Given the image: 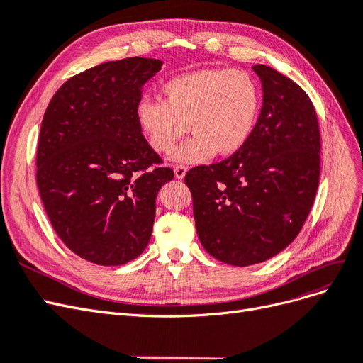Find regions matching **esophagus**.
I'll return each mask as SVG.
<instances>
[{"label":"esophagus","instance_id":"1","mask_svg":"<svg viewBox=\"0 0 363 363\" xmlns=\"http://www.w3.org/2000/svg\"><path fill=\"white\" fill-rule=\"evenodd\" d=\"M186 172H188V168L183 167V164H177V167H174V175H175V179L183 180Z\"/></svg>","mask_w":363,"mask_h":363}]
</instances>
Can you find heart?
<instances>
[{"label":"heart","mask_w":363,"mask_h":363,"mask_svg":"<svg viewBox=\"0 0 363 363\" xmlns=\"http://www.w3.org/2000/svg\"><path fill=\"white\" fill-rule=\"evenodd\" d=\"M163 101L140 98L139 130L159 155L169 152L189 130L194 133L171 159L204 163L216 152L232 156L250 140L260 115L262 92L245 71L200 69L180 74L162 86Z\"/></svg>","instance_id":"b5f03b06"}]
</instances>
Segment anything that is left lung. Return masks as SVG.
Wrapping results in <instances>:
<instances>
[{
    "mask_svg": "<svg viewBox=\"0 0 363 363\" xmlns=\"http://www.w3.org/2000/svg\"><path fill=\"white\" fill-rule=\"evenodd\" d=\"M263 104L242 150L184 177L200 242L228 265L265 262L300 233L320 183V125L301 87L267 65Z\"/></svg>",
    "mask_w": 363,
    "mask_h": 363,
    "instance_id": "left-lung-1",
    "label": "left lung"
}]
</instances>
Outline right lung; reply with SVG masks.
<instances>
[{
	"mask_svg": "<svg viewBox=\"0 0 363 363\" xmlns=\"http://www.w3.org/2000/svg\"><path fill=\"white\" fill-rule=\"evenodd\" d=\"M157 59L128 57L77 74L42 119L38 188L59 238L77 256L116 267L150 242L156 196L174 179L136 121Z\"/></svg>",
	"mask_w": 363,
	"mask_h": 363,
	"instance_id": "add662e5",
	"label": "right lung"
}]
</instances>
